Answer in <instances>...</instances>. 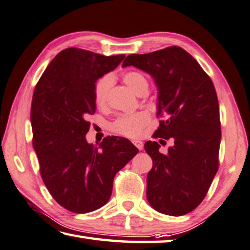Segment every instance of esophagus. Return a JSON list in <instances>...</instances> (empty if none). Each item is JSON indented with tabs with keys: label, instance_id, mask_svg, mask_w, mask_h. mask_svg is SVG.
Returning a JSON list of instances; mask_svg holds the SVG:
<instances>
[{
	"label": "esophagus",
	"instance_id": "obj_1",
	"mask_svg": "<svg viewBox=\"0 0 250 250\" xmlns=\"http://www.w3.org/2000/svg\"><path fill=\"white\" fill-rule=\"evenodd\" d=\"M133 144L138 148L139 150H143V148H144L143 142H141V141H133Z\"/></svg>",
	"mask_w": 250,
	"mask_h": 250
}]
</instances>
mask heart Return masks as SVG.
<instances>
[{"mask_svg":"<svg viewBox=\"0 0 250 250\" xmlns=\"http://www.w3.org/2000/svg\"><path fill=\"white\" fill-rule=\"evenodd\" d=\"M123 82L137 95L146 93L148 89V80L146 76L137 70H127L122 74ZM114 83L112 74H104L98 79L94 85V101L100 107L107 104L108 94ZM149 117L145 112H137L127 115L118 116L111 126L112 132L128 138H136L141 135L144 127L148 124Z\"/></svg>","mask_w":250,"mask_h":250,"instance_id":"heart-1","label":"heart"}]
</instances>
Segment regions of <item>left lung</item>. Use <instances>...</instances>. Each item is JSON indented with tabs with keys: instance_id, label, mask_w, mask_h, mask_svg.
Masks as SVG:
<instances>
[{
	"instance_id": "8db88e82",
	"label": "left lung",
	"mask_w": 250,
	"mask_h": 250,
	"mask_svg": "<svg viewBox=\"0 0 250 250\" xmlns=\"http://www.w3.org/2000/svg\"><path fill=\"white\" fill-rule=\"evenodd\" d=\"M134 65L150 74L159 89L152 135L172 139L168 154L158 142H147L152 159L147 174V200L156 211L180 216L202 202L218 170L221 144L220 107L211 78L183 48L170 46L149 54L129 55L123 67Z\"/></svg>"
}]
</instances>
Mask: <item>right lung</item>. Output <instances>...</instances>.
<instances>
[{"mask_svg": "<svg viewBox=\"0 0 250 250\" xmlns=\"http://www.w3.org/2000/svg\"><path fill=\"white\" fill-rule=\"evenodd\" d=\"M125 55L103 56L79 48L60 51L35 86L30 122L41 176L52 198L73 213H89L111 198L115 174L137 154L126 138L87 144L94 85Z\"/></svg>", "mask_w": 250, "mask_h": 250, "instance_id": "add662e5", "label": "right lung"}]
</instances>
